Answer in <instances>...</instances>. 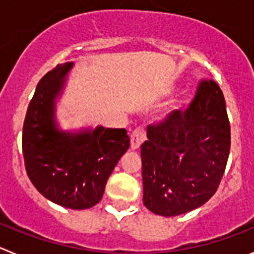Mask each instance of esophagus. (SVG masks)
Here are the masks:
<instances>
[{"mask_svg": "<svg viewBox=\"0 0 254 254\" xmlns=\"http://www.w3.org/2000/svg\"><path fill=\"white\" fill-rule=\"evenodd\" d=\"M143 140H145V132H143V129L141 128V127H138V128L134 129L131 134V149H138Z\"/></svg>", "mask_w": 254, "mask_h": 254, "instance_id": "esophagus-1", "label": "esophagus"}]
</instances>
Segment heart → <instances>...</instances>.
Instances as JSON below:
<instances>
[{"mask_svg": "<svg viewBox=\"0 0 254 254\" xmlns=\"http://www.w3.org/2000/svg\"><path fill=\"white\" fill-rule=\"evenodd\" d=\"M179 108V103H176V104L173 105V109H178Z\"/></svg>", "mask_w": 254, "mask_h": 254, "instance_id": "heart-1", "label": "heart"}]
</instances>
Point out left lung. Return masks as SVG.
I'll use <instances>...</instances> for the list:
<instances>
[{"mask_svg":"<svg viewBox=\"0 0 254 254\" xmlns=\"http://www.w3.org/2000/svg\"><path fill=\"white\" fill-rule=\"evenodd\" d=\"M229 151L223 91L212 80H203L185 112H172L147 127L141 145L143 205L167 217L202 206L219 187Z\"/></svg>","mask_w":254,"mask_h":254,"instance_id":"1","label":"left lung"}]
</instances>
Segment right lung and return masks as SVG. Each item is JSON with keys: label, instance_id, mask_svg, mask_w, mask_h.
<instances>
[{"label": "right lung", "instance_id": "add662e5", "mask_svg": "<svg viewBox=\"0 0 254 254\" xmlns=\"http://www.w3.org/2000/svg\"><path fill=\"white\" fill-rule=\"evenodd\" d=\"M72 62L57 64L42 77L22 127V154L28 177L52 202L85 210L99 202L117 163L129 147L125 128L61 131L56 99Z\"/></svg>", "mask_w": 254, "mask_h": 254}]
</instances>
